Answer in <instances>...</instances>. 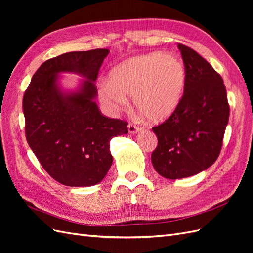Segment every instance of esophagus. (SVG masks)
<instances>
[{"label":"esophagus","instance_id":"1","mask_svg":"<svg viewBox=\"0 0 253 253\" xmlns=\"http://www.w3.org/2000/svg\"><path fill=\"white\" fill-rule=\"evenodd\" d=\"M127 129H128V132L131 133V134H135V133L140 131V127L135 126V125H133V124H128V125H127Z\"/></svg>","mask_w":253,"mask_h":253}]
</instances>
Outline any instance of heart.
<instances>
[{"label": "heart", "instance_id": "1", "mask_svg": "<svg viewBox=\"0 0 253 253\" xmlns=\"http://www.w3.org/2000/svg\"><path fill=\"white\" fill-rule=\"evenodd\" d=\"M186 86V68L174 55L149 53L134 57L115 66L110 84L103 83L99 95L112 112L133 99L135 108L152 122L169 118L178 108Z\"/></svg>", "mask_w": 253, "mask_h": 253}]
</instances>
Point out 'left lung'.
<instances>
[{"label": "left lung", "instance_id": "1", "mask_svg": "<svg viewBox=\"0 0 253 253\" xmlns=\"http://www.w3.org/2000/svg\"><path fill=\"white\" fill-rule=\"evenodd\" d=\"M186 68V86L178 108L163 124L152 127L158 144L152 165L169 179L200 173L217 159L229 120L223 78L208 61L178 44Z\"/></svg>", "mask_w": 253, "mask_h": 253}]
</instances>
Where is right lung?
Instances as JSON below:
<instances>
[{
    "label": "right lung",
    "instance_id": "right-lung-1",
    "mask_svg": "<svg viewBox=\"0 0 253 253\" xmlns=\"http://www.w3.org/2000/svg\"><path fill=\"white\" fill-rule=\"evenodd\" d=\"M105 48L72 51L51 58L38 68L23 97L25 135L43 169L64 186L89 187L110 170V141L126 134L127 122L105 117L95 101V81ZM83 75L79 92L64 94L59 72Z\"/></svg>",
    "mask_w": 253,
    "mask_h": 253
}]
</instances>
